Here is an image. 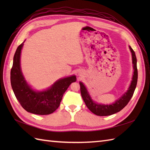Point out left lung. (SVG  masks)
Wrapping results in <instances>:
<instances>
[{
	"label": "left lung",
	"instance_id": "1",
	"mask_svg": "<svg viewBox=\"0 0 150 150\" xmlns=\"http://www.w3.org/2000/svg\"><path fill=\"white\" fill-rule=\"evenodd\" d=\"M130 52L132 53V64L133 68V75L128 90L122 96L115 101V103L110 104H103L97 103L92 99L90 93L87 90L84 84L82 82H79L81 86V93L82 97L88 108L92 113L98 116H108L119 112L125 107L132 97L134 93L138 79V71L137 68V58L134 51L129 46Z\"/></svg>",
	"mask_w": 150,
	"mask_h": 150
}]
</instances>
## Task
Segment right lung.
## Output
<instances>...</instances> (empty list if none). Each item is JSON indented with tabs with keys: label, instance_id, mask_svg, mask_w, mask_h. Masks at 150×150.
Masks as SVG:
<instances>
[{
	"label": "right lung",
	"instance_id": "1",
	"mask_svg": "<svg viewBox=\"0 0 150 150\" xmlns=\"http://www.w3.org/2000/svg\"><path fill=\"white\" fill-rule=\"evenodd\" d=\"M24 42L18 46L13 57L10 73L13 91L22 107L28 112L42 115L51 114L59 108L64 93L77 78L71 75L60 79L46 90H34L28 84L21 68V54Z\"/></svg>",
	"mask_w": 150,
	"mask_h": 150
}]
</instances>
